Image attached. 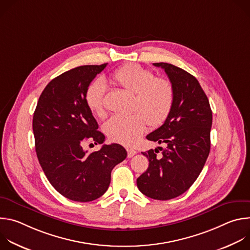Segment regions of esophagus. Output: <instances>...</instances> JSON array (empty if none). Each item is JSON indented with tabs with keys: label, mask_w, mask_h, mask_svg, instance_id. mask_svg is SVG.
Segmentation results:
<instances>
[{
	"label": "esophagus",
	"mask_w": 250,
	"mask_h": 250,
	"mask_svg": "<svg viewBox=\"0 0 250 250\" xmlns=\"http://www.w3.org/2000/svg\"><path fill=\"white\" fill-rule=\"evenodd\" d=\"M126 151H127V157H128V158H131L132 156H134V155L137 153L134 149H131V148H127Z\"/></svg>",
	"instance_id": "34e87169"
}]
</instances>
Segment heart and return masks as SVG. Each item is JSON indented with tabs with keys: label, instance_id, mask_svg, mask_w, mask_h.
Here are the masks:
<instances>
[{
	"label": "heart",
	"instance_id": "b5f03b06",
	"mask_svg": "<svg viewBox=\"0 0 250 250\" xmlns=\"http://www.w3.org/2000/svg\"><path fill=\"white\" fill-rule=\"evenodd\" d=\"M112 80L121 88L134 94L129 115H115L104 124L103 129L111 140L123 146H132L145 132L146 123L153 127L161 125L169 116L174 103V87L165 78H156L152 71L137 64H125L117 69ZM105 83L94 80L85 94L90 111L104 116Z\"/></svg>",
	"mask_w": 250,
	"mask_h": 250
}]
</instances>
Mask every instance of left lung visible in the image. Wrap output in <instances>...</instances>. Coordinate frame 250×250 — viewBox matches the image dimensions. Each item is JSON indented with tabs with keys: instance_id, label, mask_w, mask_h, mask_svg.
<instances>
[{
	"instance_id": "obj_1",
	"label": "left lung",
	"mask_w": 250,
	"mask_h": 250,
	"mask_svg": "<svg viewBox=\"0 0 250 250\" xmlns=\"http://www.w3.org/2000/svg\"><path fill=\"white\" fill-rule=\"evenodd\" d=\"M153 65L164 69L175 97L164 124L146 136L166 146L158 147L162 157H156L157 148L142 152L149 166L136 184L144 195L166 201L185 193L200 175L210 149L212 116L207 95L193 75L169 63Z\"/></svg>"
}]
</instances>
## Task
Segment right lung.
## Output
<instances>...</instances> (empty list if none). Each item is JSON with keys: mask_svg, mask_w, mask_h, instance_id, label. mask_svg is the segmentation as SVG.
Instances as JSON below:
<instances>
[{"mask_svg": "<svg viewBox=\"0 0 250 250\" xmlns=\"http://www.w3.org/2000/svg\"><path fill=\"white\" fill-rule=\"evenodd\" d=\"M108 63L71 69L51 80L42 91L32 120L35 151L54 189L76 202H91L105 193L113 168L124 161L126 150L118 144L104 145L87 153L86 141L102 145L104 135L85 101L97 74Z\"/></svg>", "mask_w": 250, "mask_h": 250, "instance_id": "right-lung-1", "label": "right lung"}]
</instances>
